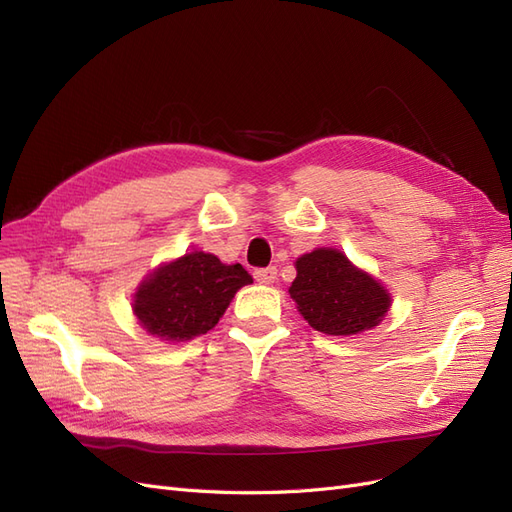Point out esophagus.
<instances>
[{"mask_svg":"<svg viewBox=\"0 0 512 512\" xmlns=\"http://www.w3.org/2000/svg\"><path fill=\"white\" fill-rule=\"evenodd\" d=\"M254 277H256V282H260V284H273L277 280V269L275 267L256 269Z\"/></svg>","mask_w":512,"mask_h":512,"instance_id":"34e87169","label":"esophagus"}]
</instances>
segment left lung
Wrapping results in <instances>:
<instances>
[{
  "label": "left lung",
  "instance_id": "8db88e82",
  "mask_svg": "<svg viewBox=\"0 0 512 512\" xmlns=\"http://www.w3.org/2000/svg\"><path fill=\"white\" fill-rule=\"evenodd\" d=\"M290 297L320 333L356 335L374 329L391 307V297L374 277L356 269L337 250L320 247L297 260Z\"/></svg>",
  "mask_w": 512,
  "mask_h": 512
}]
</instances>
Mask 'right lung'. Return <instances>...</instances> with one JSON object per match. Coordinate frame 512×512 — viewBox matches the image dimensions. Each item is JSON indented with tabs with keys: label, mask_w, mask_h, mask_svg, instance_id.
<instances>
[{
	"label": "right lung",
	"mask_w": 512,
	"mask_h": 512,
	"mask_svg": "<svg viewBox=\"0 0 512 512\" xmlns=\"http://www.w3.org/2000/svg\"><path fill=\"white\" fill-rule=\"evenodd\" d=\"M245 284H252V275L241 265H222L213 254L190 252L160 267L138 288L134 314L164 342H188L218 324Z\"/></svg>",
	"instance_id": "add662e5"
}]
</instances>
